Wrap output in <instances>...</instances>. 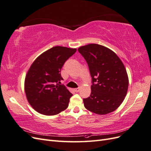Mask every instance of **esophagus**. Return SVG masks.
I'll list each match as a JSON object with an SVG mask.
<instances>
[{
    "label": "esophagus",
    "instance_id": "34e87169",
    "mask_svg": "<svg viewBox=\"0 0 151 151\" xmlns=\"http://www.w3.org/2000/svg\"><path fill=\"white\" fill-rule=\"evenodd\" d=\"M80 88H76L74 90H75V91H76V93H78L79 92V91H80Z\"/></svg>",
    "mask_w": 151,
    "mask_h": 151
}]
</instances>
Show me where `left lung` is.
Listing matches in <instances>:
<instances>
[{
    "mask_svg": "<svg viewBox=\"0 0 151 151\" xmlns=\"http://www.w3.org/2000/svg\"><path fill=\"white\" fill-rule=\"evenodd\" d=\"M85 58L92 77L90 96L83 99L85 108L98 115L115 111L122 103L129 87L126 68L116 54L98 44L78 48Z\"/></svg>",
    "mask_w": 151,
    "mask_h": 151,
    "instance_id": "8db88e82",
    "label": "left lung"
}]
</instances>
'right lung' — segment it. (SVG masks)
I'll use <instances>...</instances> for the list:
<instances>
[{
  "label": "right lung",
  "instance_id": "add662e5",
  "mask_svg": "<svg viewBox=\"0 0 151 151\" xmlns=\"http://www.w3.org/2000/svg\"><path fill=\"white\" fill-rule=\"evenodd\" d=\"M77 49L57 46L36 58L27 72L24 91L35 110L45 115H55L68 107L72 96L65 86L60 71L67 59Z\"/></svg>",
  "mask_w": 151,
  "mask_h": 151
}]
</instances>
